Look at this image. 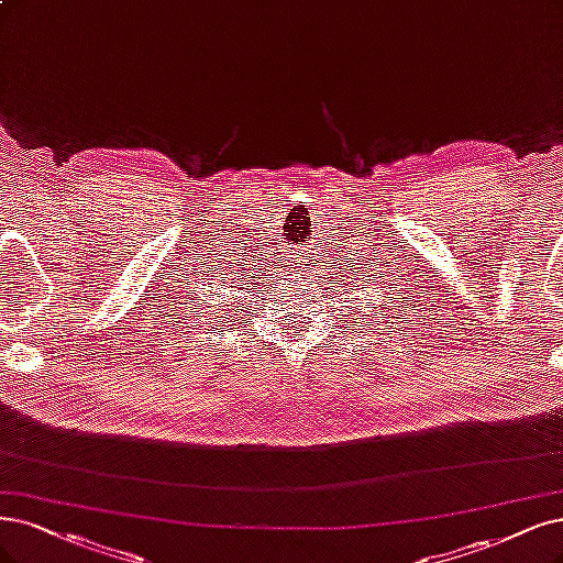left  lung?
<instances>
[{"label": "left lung", "instance_id": "left-lung-1", "mask_svg": "<svg viewBox=\"0 0 563 563\" xmlns=\"http://www.w3.org/2000/svg\"><path fill=\"white\" fill-rule=\"evenodd\" d=\"M360 292H362V297L360 299H355V303L357 306H352V313H350V320H357L360 324H366L368 320H373V322H380V320H385V324L389 327V324H394V322H389V318L394 320H404L406 318V308H408V303L406 301H401L399 297L404 295L401 289H397V292H394L391 287H385V289H380V287H364V285H355ZM350 289H352V285H350ZM350 295H355V292H350ZM404 299H408V297H404ZM404 307L405 310L401 311L400 308ZM415 308V306H412ZM404 312L405 316L399 319L398 313ZM410 322V320H408Z\"/></svg>", "mask_w": 563, "mask_h": 563}]
</instances>
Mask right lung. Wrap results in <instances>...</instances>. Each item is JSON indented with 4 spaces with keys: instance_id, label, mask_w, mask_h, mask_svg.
<instances>
[{
    "instance_id": "obj_1",
    "label": "right lung",
    "mask_w": 563,
    "mask_h": 563,
    "mask_svg": "<svg viewBox=\"0 0 563 563\" xmlns=\"http://www.w3.org/2000/svg\"><path fill=\"white\" fill-rule=\"evenodd\" d=\"M218 280L213 276L211 268L206 271H197V276L183 278V285H178L176 292V310H180V316L174 318V322H178V331L185 334L187 329H208V334H216L218 327H227V322H232L234 318H239L241 313H247L245 303H239L241 299L234 295L239 289H229L236 285H220V283H211ZM245 289V287H243ZM236 298V302L231 299ZM195 334V331H190Z\"/></svg>"
}]
</instances>
